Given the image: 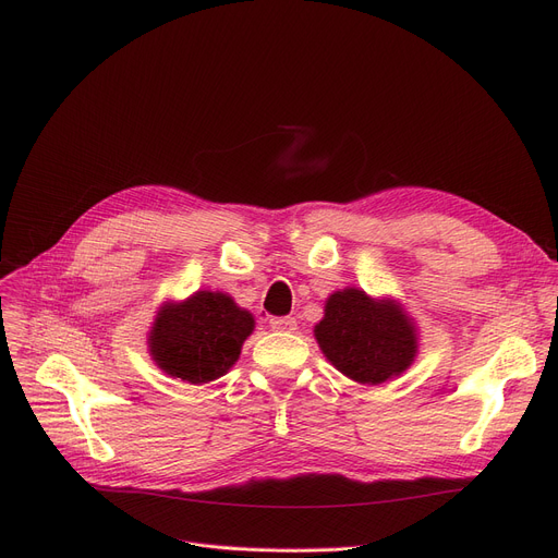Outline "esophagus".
Returning <instances> with one entry per match:
<instances>
[{
  "instance_id": "esophagus-1",
  "label": "esophagus",
  "mask_w": 558,
  "mask_h": 558,
  "mask_svg": "<svg viewBox=\"0 0 558 558\" xmlns=\"http://www.w3.org/2000/svg\"><path fill=\"white\" fill-rule=\"evenodd\" d=\"M271 330H278V332H294L296 330V320L291 316H274L269 320Z\"/></svg>"
}]
</instances>
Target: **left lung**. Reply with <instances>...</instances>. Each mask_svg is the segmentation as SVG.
<instances>
[{"mask_svg": "<svg viewBox=\"0 0 558 558\" xmlns=\"http://www.w3.org/2000/svg\"><path fill=\"white\" fill-rule=\"evenodd\" d=\"M314 339L339 373L366 387L400 377L418 357V326L404 305L360 287L328 296Z\"/></svg>", "mask_w": 558, "mask_h": 558, "instance_id": "left-lung-1", "label": "left lung"}]
</instances>
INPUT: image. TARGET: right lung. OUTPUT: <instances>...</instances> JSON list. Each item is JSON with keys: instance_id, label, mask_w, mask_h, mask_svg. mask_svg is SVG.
Here are the masks:
<instances>
[{"instance_id": "1", "label": "right lung", "mask_w": 558, "mask_h": 558, "mask_svg": "<svg viewBox=\"0 0 558 558\" xmlns=\"http://www.w3.org/2000/svg\"><path fill=\"white\" fill-rule=\"evenodd\" d=\"M253 330V314L230 294L198 289L185 301H165L158 307L146 343L165 375L187 385H208L240 360Z\"/></svg>"}]
</instances>
